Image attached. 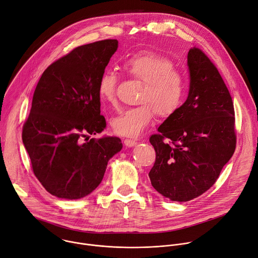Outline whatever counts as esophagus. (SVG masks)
Wrapping results in <instances>:
<instances>
[{
  "instance_id": "1",
  "label": "esophagus",
  "mask_w": 258,
  "mask_h": 258,
  "mask_svg": "<svg viewBox=\"0 0 258 258\" xmlns=\"http://www.w3.org/2000/svg\"><path fill=\"white\" fill-rule=\"evenodd\" d=\"M136 141L135 140H133V139H125L124 140V144L126 145V146H128V147H132V146H134V145H136Z\"/></svg>"
}]
</instances>
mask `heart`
Segmentation results:
<instances>
[{"label":"heart","instance_id":"b5f03b06","mask_svg":"<svg viewBox=\"0 0 258 258\" xmlns=\"http://www.w3.org/2000/svg\"><path fill=\"white\" fill-rule=\"evenodd\" d=\"M124 71L143 83L137 98L138 106L123 111L112 122L120 136L136 137L154 116L167 119L181 107L186 94V80L174 62L154 51H140L123 62ZM118 76L107 70L99 78L97 92L104 104L117 106Z\"/></svg>","mask_w":258,"mask_h":258}]
</instances>
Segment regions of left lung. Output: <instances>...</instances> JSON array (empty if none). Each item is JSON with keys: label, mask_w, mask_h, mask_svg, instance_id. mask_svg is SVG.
Wrapping results in <instances>:
<instances>
[{"label": "left lung", "mask_w": 258, "mask_h": 258, "mask_svg": "<svg viewBox=\"0 0 258 258\" xmlns=\"http://www.w3.org/2000/svg\"><path fill=\"white\" fill-rule=\"evenodd\" d=\"M187 61L188 97L149 137L156 150L148 174L151 185L180 202L200 196L216 183L237 142L233 100L219 70L196 46L189 49Z\"/></svg>", "instance_id": "obj_1"}]
</instances>
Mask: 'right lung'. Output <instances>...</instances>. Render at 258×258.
Returning <instances> with one entry per match:
<instances>
[{
	"instance_id": "add662e5",
	"label": "right lung",
	"mask_w": 258,
	"mask_h": 258,
	"mask_svg": "<svg viewBox=\"0 0 258 258\" xmlns=\"http://www.w3.org/2000/svg\"><path fill=\"white\" fill-rule=\"evenodd\" d=\"M117 48V39L77 46L51 63L35 87L22 140L33 174L51 195L79 199L90 194L122 149L118 137H88L106 127L97 86Z\"/></svg>"
}]
</instances>
